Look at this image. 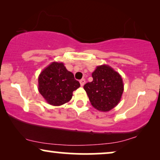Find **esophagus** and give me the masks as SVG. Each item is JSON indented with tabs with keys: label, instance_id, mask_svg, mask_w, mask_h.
I'll return each instance as SVG.
<instances>
[{
	"label": "esophagus",
	"instance_id": "esophagus-1",
	"mask_svg": "<svg viewBox=\"0 0 160 160\" xmlns=\"http://www.w3.org/2000/svg\"><path fill=\"white\" fill-rule=\"evenodd\" d=\"M80 86H83L85 83H86V80H85V79H81V80H80Z\"/></svg>",
	"mask_w": 160,
	"mask_h": 160
}]
</instances>
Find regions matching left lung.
Wrapping results in <instances>:
<instances>
[{
	"label": "left lung",
	"mask_w": 160,
	"mask_h": 160,
	"mask_svg": "<svg viewBox=\"0 0 160 160\" xmlns=\"http://www.w3.org/2000/svg\"><path fill=\"white\" fill-rule=\"evenodd\" d=\"M92 82H87L83 86L91 105L99 111H109L121 100L123 91L122 78L108 65L97 67L92 73Z\"/></svg>",
	"instance_id": "obj_1"
}]
</instances>
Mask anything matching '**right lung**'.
Returning a JSON list of instances; mask_svg holds the SVG:
<instances>
[{
	"label": "right lung",
	"instance_id": "right-lung-1",
	"mask_svg": "<svg viewBox=\"0 0 160 160\" xmlns=\"http://www.w3.org/2000/svg\"><path fill=\"white\" fill-rule=\"evenodd\" d=\"M39 91L50 105L59 106L72 99V92L80 86L74 74L63 63L52 62L39 76Z\"/></svg>",
	"mask_w": 160,
	"mask_h": 160
}]
</instances>
